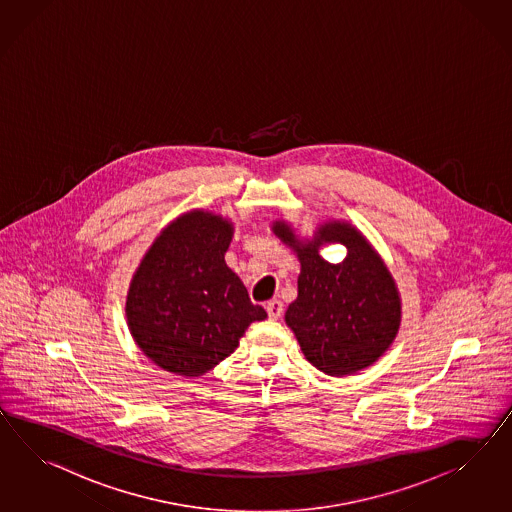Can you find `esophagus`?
Instances as JSON below:
<instances>
[{"mask_svg": "<svg viewBox=\"0 0 512 512\" xmlns=\"http://www.w3.org/2000/svg\"><path fill=\"white\" fill-rule=\"evenodd\" d=\"M264 307H266L268 317L272 318V320H277V318L283 315V304L279 300H270Z\"/></svg>", "mask_w": 512, "mask_h": 512, "instance_id": "1", "label": "esophagus"}]
</instances>
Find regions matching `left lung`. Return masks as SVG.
<instances>
[{
  "label": "left lung",
  "instance_id": "1",
  "mask_svg": "<svg viewBox=\"0 0 512 512\" xmlns=\"http://www.w3.org/2000/svg\"><path fill=\"white\" fill-rule=\"evenodd\" d=\"M272 231L300 261L298 298L285 322L305 360L330 376L371 367L395 341L402 318L401 292L380 253L348 221H324L311 238L285 220L272 221ZM333 241L347 248L341 264L319 255Z\"/></svg>",
  "mask_w": 512,
  "mask_h": 512
}]
</instances>
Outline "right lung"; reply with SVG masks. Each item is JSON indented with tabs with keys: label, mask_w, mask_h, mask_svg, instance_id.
I'll return each mask as SVG.
<instances>
[{
	"label": "right lung",
	"mask_w": 512,
	"mask_h": 512,
	"mask_svg": "<svg viewBox=\"0 0 512 512\" xmlns=\"http://www.w3.org/2000/svg\"><path fill=\"white\" fill-rule=\"evenodd\" d=\"M229 218L195 208L167 223L145 251L126 294L139 350L167 373L195 378L229 358L249 324L264 320L225 263Z\"/></svg>",
	"instance_id": "obj_1"
}]
</instances>
